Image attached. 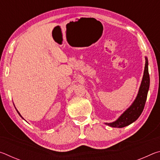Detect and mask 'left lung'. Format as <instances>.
Wrapping results in <instances>:
<instances>
[{"mask_svg":"<svg viewBox=\"0 0 160 160\" xmlns=\"http://www.w3.org/2000/svg\"><path fill=\"white\" fill-rule=\"evenodd\" d=\"M149 88H150V75L148 72V58L145 57L144 73L136 98L135 99L131 106L119 116L117 120L112 123H105V124L113 128H123L136 121L144 109Z\"/></svg>","mask_w":160,"mask_h":160,"instance_id":"1","label":"left lung"}]
</instances>
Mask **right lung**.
Returning a JSON list of instances; mask_svg holds the SVG:
<instances>
[{"instance_id": "right-lung-1", "label": "right lung", "mask_w": 160, "mask_h": 160, "mask_svg": "<svg viewBox=\"0 0 160 160\" xmlns=\"http://www.w3.org/2000/svg\"><path fill=\"white\" fill-rule=\"evenodd\" d=\"M17 112H18V114H19V115H20V116H21V117H22V116H21V115H20V112H18V110H17ZM23 119H24V118H23Z\"/></svg>"}]
</instances>
